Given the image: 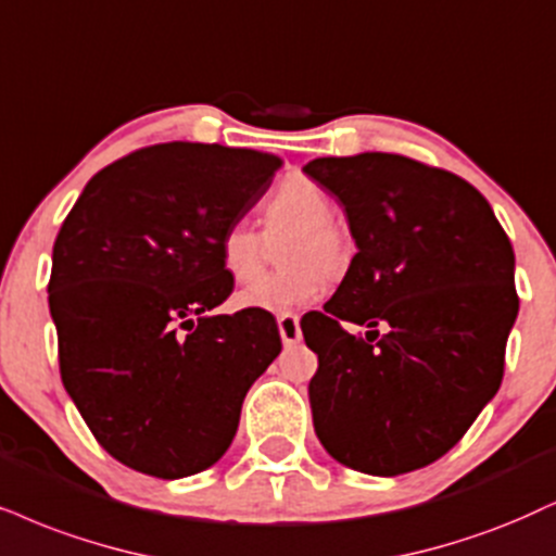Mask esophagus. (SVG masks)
Instances as JSON below:
<instances>
[{"label":"esophagus","instance_id":"1","mask_svg":"<svg viewBox=\"0 0 556 556\" xmlns=\"http://www.w3.org/2000/svg\"><path fill=\"white\" fill-rule=\"evenodd\" d=\"M277 326H279V336H282L285 346H294V343H300L302 330H300L298 315H279Z\"/></svg>","mask_w":556,"mask_h":556}]
</instances>
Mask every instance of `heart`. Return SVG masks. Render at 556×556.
<instances>
[{"instance_id": "1", "label": "heart", "mask_w": 556, "mask_h": 556, "mask_svg": "<svg viewBox=\"0 0 556 556\" xmlns=\"http://www.w3.org/2000/svg\"><path fill=\"white\" fill-rule=\"evenodd\" d=\"M266 236L289 233L282 245L285 271L238 292V307L290 315L315 305L326 292L323 271L336 277L349 264V236L333 223V200L307 177H287L264 205ZM264 236L245 223H230L217 241L223 269L236 282H251L264 269Z\"/></svg>"}]
</instances>
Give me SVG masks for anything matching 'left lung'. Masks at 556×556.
Instances as JSON below:
<instances>
[{
	"mask_svg": "<svg viewBox=\"0 0 556 556\" xmlns=\"http://www.w3.org/2000/svg\"><path fill=\"white\" fill-rule=\"evenodd\" d=\"M343 205L356 256L326 313L302 318L318 354L313 426L336 462L395 477L444 456L503 382L518 315L516 256L477 189L397 153L313 159ZM391 330L368 339L345 323Z\"/></svg>",
	"mask_w": 556,
	"mask_h": 556,
	"instance_id": "8db88e82",
	"label": "left lung"
}]
</instances>
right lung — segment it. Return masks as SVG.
<instances>
[{
	"instance_id": "right-lung-1",
	"label": "right lung",
	"mask_w": 556,
	"mask_h": 556,
	"mask_svg": "<svg viewBox=\"0 0 556 556\" xmlns=\"http://www.w3.org/2000/svg\"><path fill=\"white\" fill-rule=\"evenodd\" d=\"M277 168L249 149L149 146L94 174L63 220L48 282L63 388L136 472L179 480L213 467L282 351L269 313L210 315L233 292L220 233Z\"/></svg>"
}]
</instances>
